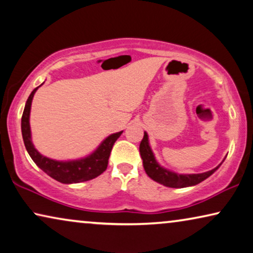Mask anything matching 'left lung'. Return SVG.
<instances>
[{
	"label": "left lung",
	"instance_id": "obj_1",
	"mask_svg": "<svg viewBox=\"0 0 253 253\" xmlns=\"http://www.w3.org/2000/svg\"><path fill=\"white\" fill-rule=\"evenodd\" d=\"M139 153H141L143 160V167H144V170L150 178L168 187L182 188L197 185V184L201 183L202 180L208 178L210 175H212L220 166L219 165L218 167L212 169V170L203 172V174L180 175L176 174L174 171L167 170V169L163 168L157 163L152 150H151L149 145V138L146 133H144V136H143L141 144H139Z\"/></svg>",
	"mask_w": 253,
	"mask_h": 253
}]
</instances>
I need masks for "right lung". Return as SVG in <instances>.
Here are the masks:
<instances>
[{
	"label": "right lung",
	"instance_id": "1",
	"mask_svg": "<svg viewBox=\"0 0 253 253\" xmlns=\"http://www.w3.org/2000/svg\"><path fill=\"white\" fill-rule=\"evenodd\" d=\"M40 87V86H39ZM30 93L27 102H26L24 114L21 117V133L26 150L29 153L34 163L42 169L44 172L63 184H73L86 182V180L93 179L107 169L109 157H110L112 146L118 137L122 135L123 131L112 134L108 136L104 141L101 143V145L97 148L90 156L84 158L81 160L74 161H56L48 159L41 154L39 151L34 148L32 143V135H30V126H29V115L30 107H32V101L35 94L36 89Z\"/></svg>",
	"mask_w": 253,
	"mask_h": 253
}]
</instances>
